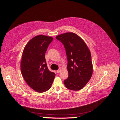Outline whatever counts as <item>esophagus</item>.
I'll list each match as a JSON object with an SVG mask.
<instances>
[{
	"label": "esophagus",
	"instance_id": "obj_1",
	"mask_svg": "<svg viewBox=\"0 0 120 120\" xmlns=\"http://www.w3.org/2000/svg\"><path fill=\"white\" fill-rule=\"evenodd\" d=\"M61 71V68H60L59 69L57 70V73H59V72H60Z\"/></svg>",
	"mask_w": 120,
	"mask_h": 120
}]
</instances>
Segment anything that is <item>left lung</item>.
<instances>
[{"label":"left lung","mask_w":120,"mask_h":120,"mask_svg":"<svg viewBox=\"0 0 120 120\" xmlns=\"http://www.w3.org/2000/svg\"><path fill=\"white\" fill-rule=\"evenodd\" d=\"M64 45L67 58L68 77L64 81L65 87L78 91L90 81L93 73L91 55L85 42L73 32L61 34L56 37Z\"/></svg>","instance_id":"obj_1"}]
</instances>
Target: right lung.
<instances>
[{
    "label": "right lung",
    "instance_id": "obj_1",
    "mask_svg": "<svg viewBox=\"0 0 120 120\" xmlns=\"http://www.w3.org/2000/svg\"><path fill=\"white\" fill-rule=\"evenodd\" d=\"M53 38L39 35L27 43L22 53L21 71L29 86L37 92L42 93L50 89L55 73L49 70L45 53Z\"/></svg>",
    "mask_w": 120,
    "mask_h": 120
}]
</instances>
